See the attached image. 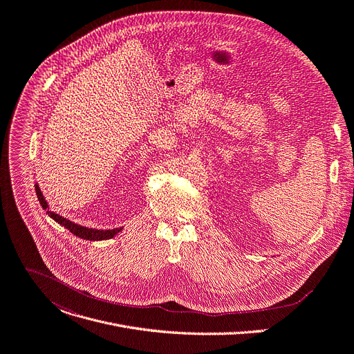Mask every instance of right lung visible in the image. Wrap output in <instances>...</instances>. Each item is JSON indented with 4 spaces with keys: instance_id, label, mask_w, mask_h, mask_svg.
Wrapping results in <instances>:
<instances>
[{
    "instance_id": "1",
    "label": "right lung",
    "mask_w": 354,
    "mask_h": 354,
    "mask_svg": "<svg viewBox=\"0 0 354 354\" xmlns=\"http://www.w3.org/2000/svg\"><path fill=\"white\" fill-rule=\"evenodd\" d=\"M35 190H37V196H38V201L41 203V206L46 210L48 216H50L55 221H57L59 224H62V226H65L71 233H73L75 236L80 237V239H84V240H107V239H113L117 233H120L122 230V227L120 229H113V230H97V229H87V227H83L80 226V224H76L68 218H65L63 216H59L57 213L55 212H50L48 209V203L42 195V192L39 189L38 185H35Z\"/></svg>"
}]
</instances>
